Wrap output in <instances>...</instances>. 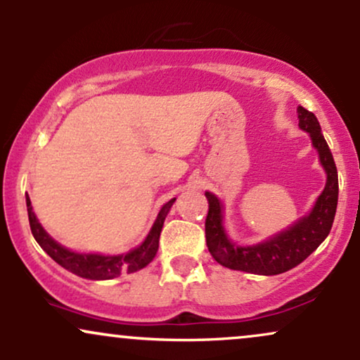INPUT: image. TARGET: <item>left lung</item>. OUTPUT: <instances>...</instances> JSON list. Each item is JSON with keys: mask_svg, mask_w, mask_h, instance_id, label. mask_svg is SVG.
<instances>
[{"mask_svg": "<svg viewBox=\"0 0 360 360\" xmlns=\"http://www.w3.org/2000/svg\"><path fill=\"white\" fill-rule=\"evenodd\" d=\"M298 118L300 128L309 134L313 147L320 155V164L326 172L323 193L318 196L311 212L289 226L288 230L255 245L242 247L230 240L225 232L220 200L206 191L205 196L208 200V214L205 221L206 245L213 259L229 269L260 276H276L286 272L303 262L311 252H315L332 230L338 201L335 160L321 134L320 123L315 115L303 106H298Z\"/></svg>", "mask_w": 360, "mask_h": 360, "instance_id": "obj_1", "label": "left lung"}]
</instances>
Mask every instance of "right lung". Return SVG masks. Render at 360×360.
Segmentation results:
<instances>
[{"instance_id": "obj_1", "label": "right lung", "mask_w": 360, "mask_h": 360, "mask_svg": "<svg viewBox=\"0 0 360 360\" xmlns=\"http://www.w3.org/2000/svg\"><path fill=\"white\" fill-rule=\"evenodd\" d=\"M176 198L167 201L166 205L160 208L159 214H157L154 225H152L150 232H148L147 238L139 245L137 249L127 252V254L120 255H100V254H79V252H72L60 243H57L53 238L44 230L37 220L34 208H32V201L27 194V210H28V221H30V230L34 233L37 243L47 252L51 257L56 260L59 266L64 269L71 271L72 274L81 276V278L93 279V281H103V279H113L122 272H137L152 262L159 249V237L162 232L164 220H166L169 210H171L172 203Z\"/></svg>"}]
</instances>
